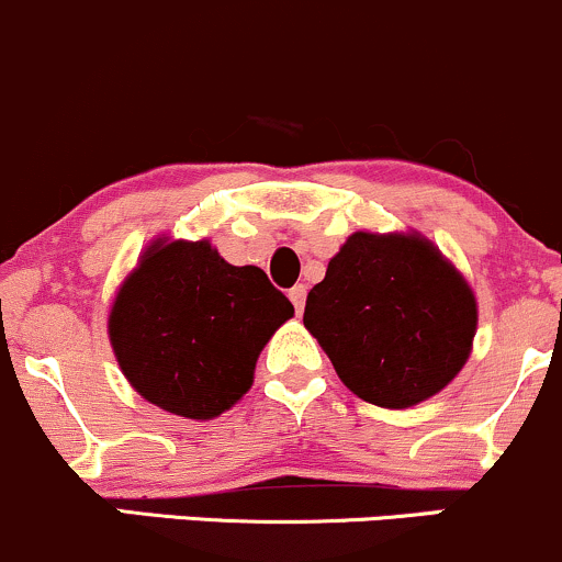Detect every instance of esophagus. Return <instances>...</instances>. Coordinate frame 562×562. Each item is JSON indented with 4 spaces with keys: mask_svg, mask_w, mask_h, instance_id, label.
<instances>
[{
    "mask_svg": "<svg viewBox=\"0 0 562 562\" xmlns=\"http://www.w3.org/2000/svg\"><path fill=\"white\" fill-rule=\"evenodd\" d=\"M291 301H293V306H295V312H304V304H306V288L304 285H295V288H291Z\"/></svg>",
    "mask_w": 562,
    "mask_h": 562,
    "instance_id": "obj_1",
    "label": "esophagus"
}]
</instances>
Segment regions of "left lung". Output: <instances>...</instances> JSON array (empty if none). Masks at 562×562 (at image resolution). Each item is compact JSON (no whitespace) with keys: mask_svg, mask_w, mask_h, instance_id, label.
Segmentation results:
<instances>
[{"mask_svg":"<svg viewBox=\"0 0 562 562\" xmlns=\"http://www.w3.org/2000/svg\"><path fill=\"white\" fill-rule=\"evenodd\" d=\"M304 325L357 397L411 408L470 360L477 301L422 234L355 232L306 295Z\"/></svg>","mask_w":562,"mask_h":562,"instance_id":"8db88e82","label":"left lung"}]
</instances>
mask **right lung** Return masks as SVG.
I'll return each instance as SVG.
<instances>
[{"label":"right lung","mask_w":562,"mask_h":562,"mask_svg":"<svg viewBox=\"0 0 562 562\" xmlns=\"http://www.w3.org/2000/svg\"><path fill=\"white\" fill-rule=\"evenodd\" d=\"M293 304L258 267H232L207 239H154L116 293L109 338L133 390L183 418H215L252 384Z\"/></svg>","instance_id":"obj_1"}]
</instances>
